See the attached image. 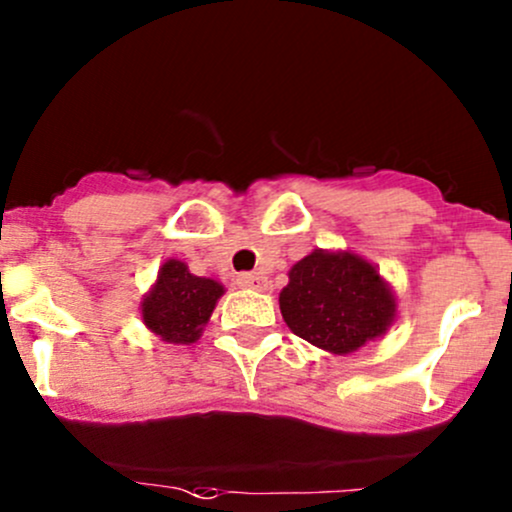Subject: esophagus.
I'll list each match as a JSON object with an SVG mask.
<instances>
[{
	"label": "esophagus",
	"mask_w": 512,
	"mask_h": 512,
	"mask_svg": "<svg viewBox=\"0 0 512 512\" xmlns=\"http://www.w3.org/2000/svg\"><path fill=\"white\" fill-rule=\"evenodd\" d=\"M238 287L257 289V292H262V289L267 287V279L257 272H242V274H238Z\"/></svg>",
	"instance_id": "obj_1"
}]
</instances>
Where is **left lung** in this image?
<instances>
[{
	"label": "left lung",
	"mask_w": 512,
	"mask_h": 512,
	"mask_svg": "<svg viewBox=\"0 0 512 512\" xmlns=\"http://www.w3.org/2000/svg\"><path fill=\"white\" fill-rule=\"evenodd\" d=\"M287 326L311 346L346 355L383 336L397 314L390 284L355 252L314 250L279 292Z\"/></svg>",
	"instance_id": "left-lung-1"
}]
</instances>
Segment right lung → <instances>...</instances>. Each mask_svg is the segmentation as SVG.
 Here are the masks:
<instances>
[{
	"instance_id": "add662e5",
	"label": "right lung",
	"mask_w": 512,
	"mask_h": 512,
	"mask_svg": "<svg viewBox=\"0 0 512 512\" xmlns=\"http://www.w3.org/2000/svg\"><path fill=\"white\" fill-rule=\"evenodd\" d=\"M223 292L215 279L188 272L186 262L166 260L142 299L144 326L166 343H196Z\"/></svg>"
}]
</instances>
